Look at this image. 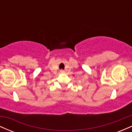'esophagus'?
Here are the masks:
<instances>
[{"instance_id": "1", "label": "esophagus", "mask_w": 132, "mask_h": 132, "mask_svg": "<svg viewBox=\"0 0 132 132\" xmlns=\"http://www.w3.org/2000/svg\"><path fill=\"white\" fill-rule=\"evenodd\" d=\"M60 72H61V73H64V71H63V70H61V71H60Z\"/></svg>"}]
</instances>
